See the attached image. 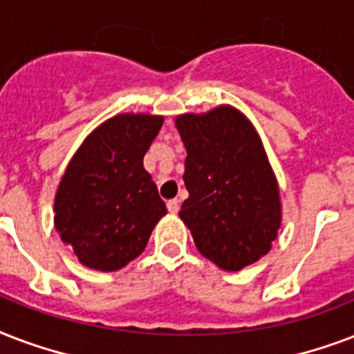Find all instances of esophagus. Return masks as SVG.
<instances>
[{
  "mask_svg": "<svg viewBox=\"0 0 354 354\" xmlns=\"http://www.w3.org/2000/svg\"><path fill=\"white\" fill-rule=\"evenodd\" d=\"M168 210L171 214H177V212H179V199H169Z\"/></svg>",
  "mask_w": 354,
  "mask_h": 354,
  "instance_id": "1",
  "label": "esophagus"
}]
</instances>
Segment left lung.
I'll use <instances>...</instances> for the list:
<instances>
[{"mask_svg":"<svg viewBox=\"0 0 354 354\" xmlns=\"http://www.w3.org/2000/svg\"><path fill=\"white\" fill-rule=\"evenodd\" d=\"M186 147L188 199L180 220L196 248L221 270L238 271L271 249L281 227V199L264 147L232 106L177 118Z\"/></svg>","mask_w":354,"mask_h":354,"instance_id":"obj_1","label":"left lung"}]
</instances>
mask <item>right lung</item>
Returning a JSON list of instances; mask_svg holds the SVG:
<instances>
[{"label":"right lung","instance_id":"right-lung-1","mask_svg":"<svg viewBox=\"0 0 354 354\" xmlns=\"http://www.w3.org/2000/svg\"><path fill=\"white\" fill-rule=\"evenodd\" d=\"M164 118L118 114L95 129L68 164L55 196V227L81 264L116 271L147 245L166 214L144 155Z\"/></svg>","mask_w":354,"mask_h":354}]
</instances>
